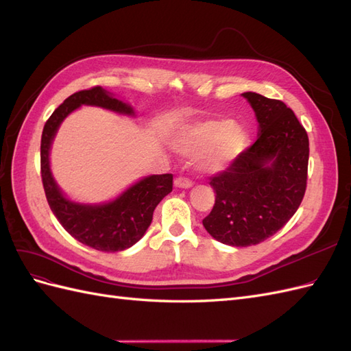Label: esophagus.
I'll use <instances>...</instances> for the list:
<instances>
[{"mask_svg":"<svg viewBox=\"0 0 351 351\" xmlns=\"http://www.w3.org/2000/svg\"><path fill=\"white\" fill-rule=\"evenodd\" d=\"M174 186L178 187V189H190L193 186V182H192V180L186 178V177H177L174 180Z\"/></svg>","mask_w":351,"mask_h":351,"instance_id":"34e87169","label":"esophagus"}]
</instances>
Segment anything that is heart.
<instances>
[{"label": "heart", "instance_id": "obj_1", "mask_svg": "<svg viewBox=\"0 0 351 351\" xmlns=\"http://www.w3.org/2000/svg\"><path fill=\"white\" fill-rule=\"evenodd\" d=\"M249 136L231 120H209L189 127L178 136L177 149L186 155H202L200 165L208 173L226 169L241 156Z\"/></svg>", "mask_w": 351, "mask_h": 351}]
</instances>
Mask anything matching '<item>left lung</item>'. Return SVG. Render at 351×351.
<instances>
[{"label": "left lung", "instance_id": "8db88e82", "mask_svg": "<svg viewBox=\"0 0 351 351\" xmlns=\"http://www.w3.org/2000/svg\"><path fill=\"white\" fill-rule=\"evenodd\" d=\"M259 123L258 139L212 176L215 205L202 221L215 240L246 247L281 230L299 209L307 182L309 137L282 101L244 92Z\"/></svg>", "mask_w": 351, "mask_h": 351}]
</instances>
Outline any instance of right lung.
Segmentation results:
<instances>
[{"label": "right lung", "instance_id": "right-lung-1", "mask_svg": "<svg viewBox=\"0 0 351 351\" xmlns=\"http://www.w3.org/2000/svg\"><path fill=\"white\" fill-rule=\"evenodd\" d=\"M80 105H95L133 115V108L95 86L79 90L62 102L45 123L40 139V177L52 214L77 241L101 252H120L139 241L151 226L156 205L173 190V174L142 178L108 204L83 205L61 193L49 169V149L61 121Z\"/></svg>", "mask_w": 351, "mask_h": 351}]
</instances>
